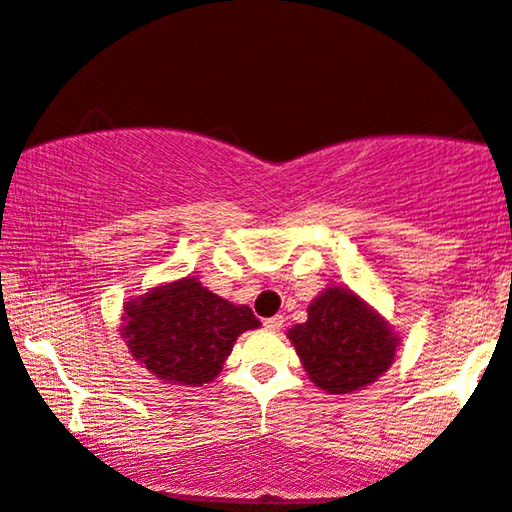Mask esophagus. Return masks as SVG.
<instances>
[{
    "label": "esophagus",
    "instance_id": "1",
    "mask_svg": "<svg viewBox=\"0 0 512 512\" xmlns=\"http://www.w3.org/2000/svg\"><path fill=\"white\" fill-rule=\"evenodd\" d=\"M264 328L267 331H281L283 328V316H271V319H264Z\"/></svg>",
    "mask_w": 512,
    "mask_h": 512
}]
</instances>
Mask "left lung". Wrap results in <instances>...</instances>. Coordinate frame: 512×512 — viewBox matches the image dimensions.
Masks as SVG:
<instances>
[{
  "instance_id": "left-lung-1",
  "label": "left lung",
  "mask_w": 512,
  "mask_h": 512,
  "mask_svg": "<svg viewBox=\"0 0 512 512\" xmlns=\"http://www.w3.org/2000/svg\"><path fill=\"white\" fill-rule=\"evenodd\" d=\"M307 314L288 338L316 387L328 394L357 392L392 366L399 338L352 290L326 288Z\"/></svg>"
}]
</instances>
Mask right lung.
<instances>
[{"label": "right lung", "instance_id": "add662e5", "mask_svg": "<svg viewBox=\"0 0 512 512\" xmlns=\"http://www.w3.org/2000/svg\"><path fill=\"white\" fill-rule=\"evenodd\" d=\"M257 326L250 307L231 304L186 276L129 300L120 333L155 378L198 387L217 378L238 335Z\"/></svg>", "mask_w": 512, "mask_h": 512}]
</instances>
